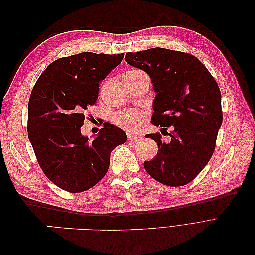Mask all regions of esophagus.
I'll return each mask as SVG.
<instances>
[{
	"label": "esophagus",
	"mask_w": 255,
	"mask_h": 255,
	"mask_svg": "<svg viewBox=\"0 0 255 255\" xmlns=\"http://www.w3.org/2000/svg\"><path fill=\"white\" fill-rule=\"evenodd\" d=\"M127 136H128V139L129 141H137V140H139L141 137V135L137 134V133H132V132H128Z\"/></svg>",
	"instance_id": "34e87169"
}]
</instances>
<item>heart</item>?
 <instances>
[{
    "mask_svg": "<svg viewBox=\"0 0 255 255\" xmlns=\"http://www.w3.org/2000/svg\"><path fill=\"white\" fill-rule=\"evenodd\" d=\"M145 112L140 110L122 111L114 115L113 120L116 125L128 130H135L140 128L145 120Z\"/></svg>",
    "mask_w": 255,
    "mask_h": 255,
    "instance_id": "heart-1",
    "label": "heart"
}]
</instances>
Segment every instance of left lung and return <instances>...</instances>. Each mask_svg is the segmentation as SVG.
<instances>
[{
	"mask_svg": "<svg viewBox=\"0 0 255 255\" xmlns=\"http://www.w3.org/2000/svg\"><path fill=\"white\" fill-rule=\"evenodd\" d=\"M125 60L149 74L155 99L152 123L167 128L171 140L159 134L148 137L158 152L144 169L167 186H183L203 170L211 159L222 123L221 95L204 65L187 53L153 48L127 53Z\"/></svg>",
	"mask_w": 255,
	"mask_h": 255,
	"instance_id": "obj_1",
	"label": "left lung"
}]
</instances>
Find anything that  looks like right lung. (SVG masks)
I'll list each match as a JSON object with an SVG mask.
<instances>
[{
	"instance_id": "right-lung-1",
	"label": "right lung",
	"mask_w": 255,
	"mask_h": 255,
	"mask_svg": "<svg viewBox=\"0 0 255 255\" xmlns=\"http://www.w3.org/2000/svg\"><path fill=\"white\" fill-rule=\"evenodd\" d=\"M123 59L83 52L53 61L36 82L28 101V139L48 179L59 188L85 191L103 179L112 151L127 141L121 128L105 122L97 136L81 133L85 110L101 83Z\"/></svg>"
}]
</instances>
